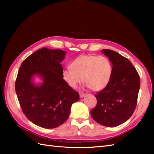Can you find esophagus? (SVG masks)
Listing matches in <instances>:
<instances>
[{"label": "esophagus", "instance_id": "1", "mask_svg": "<svg viewBox=\"0 0 154 154\" xmlns=\"http://www.w3.org/2000/svg\"><path fill=\"white\" fill-rule=\"evenodd\" d=\"M85 96V93H82V92L80 93V98H83V97H84Z\"/></svg>", "mask_w": 154, "mask_h": 154}]
</instances>
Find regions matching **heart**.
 <instances>
[{
    "instance_id": "b5f03b06",
    "label": "heart",
    "mask_w": 154,
    "mask_h": 154,
    "mask_svg": "<svg viewBox=\"0 0 154 154\" xmlns=\"http://www.w3.org/2000/svg\"><path fill=\"white\" fill-rule=\"evenodd\" d=\"M71 66L63 70L62 77L72 88H76L83 80L92 91H101L109 84L112 73L110 61L103 56L82 55Z\"/></svg>"
}]
</instances>
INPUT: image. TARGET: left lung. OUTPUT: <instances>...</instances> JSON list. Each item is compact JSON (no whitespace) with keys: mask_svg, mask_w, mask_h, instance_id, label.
I'll return each mask as SVG.
<instances>
[{"mask_svg":"<svg viewBox=\"0 0 154 154\" xmlns=\"http://www.w3.org/2000/svg\"><path fill=\"white\" fill-rule=\"evenodd\" d=\"M101 52L111 62L112 73L109 84L95 95L97 105L91 114L101 125L117 127L127 122L136 109L140 78L127 58L110 49Z\"/></svg>","mask_w":154,"mask_h":154,"instance_id":"1","label":"left lung"}]
</instances>
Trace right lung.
<instances>
[{"label":"right lung","mask_w":154,"mask_h":154,"mask_svg":"<svg viewBox=\"0 0 154 154\" xmlns=\"http://www.w3.org/2000/svg\"><path fill=\"white\" fill-rule=\"evenodd\" d=\"M66 53L43 48L21 64L15 91L23 112L38 127L54 128L68 119L71 105L80 100L78 92L63 80L62 62ZM38 77L42 80L34 82Z\"/></svg>","instance_id":"right-lung-1"}]
</instances>
